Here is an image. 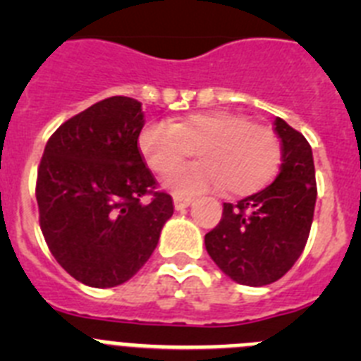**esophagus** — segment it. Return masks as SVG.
I'll return each mask as SVG.
<instances>
[{
    "mask_svg": "<svg viewBox=\"0 0 361 361\" xmlns=\"http://www.w3.org/2000/svg\"><path fill=\"white\" fill-rule=\"evenodd\" d=\"M193 202V199H190V197H173V206L177 212H180V209H186L190 204Z\"/></svg>",
    "mask_w": 361,
    "mask_h": 361,
    "instance_id": "34e87169",
    "label": "esophagus"
}]
</instances>
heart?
<instances>
[{
	"instance_id": "heart-1",
	"label": "heart",
	"mask_w": 361,
	"mask_h": 361,
	"mask_svg": "<svg viewBox=\"0 0 361 361\" xmlns=\"http://www.w3.org/2000/svg\"><path fill=\"white\" fill-rule=\"evenodd\" d=\"M142 159L157 175L178 170L197 152L200 162L168 178L175 195H195L226 186L233 195L262 190L279 170L276 133L235 111H199L173 123L152 121L137 137Z\"/></svg>"
}]
</instances>
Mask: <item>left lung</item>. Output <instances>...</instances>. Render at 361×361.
<instances>
[{
  "label": "left lung",
  "mask_w": 361,
  "mask_h": 361,
  "mask_svg": "<svg viewBox=\"0 0 361 361\" xmlns=\"http://www.w3.org/2000/svg\"><path fill=\"white\" fill-rule=\"evenodd\" d=\"M275 132L282 141V164L273 184L237 204L224 202L219 226L204 237L220 271L253 288L276 282L298 260L317 204L311 146L280 117Z\"/></svg>",
  "instance_id": "8db88e82"
}]
</instances>
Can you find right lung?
<instances>
[{
    "mask_svg": "<svg viewBox=\"0 0 361 361\" xmlns=\"http://www.w3.org/2000/svg\"><path fill=\"white\" fill-rule=\"evenodd\" d=\"M142 126L141 103L116 95L63 123L44 146L36 184L41 231L59 266L90 288L132 279L173 215V200L155 191L137 146Z\"/></svg>",
    "mask_w": 361,
    "mask_h": 361,
    "instance_id": "obj_1",
    "label": "right lung"
}]
</instances>
